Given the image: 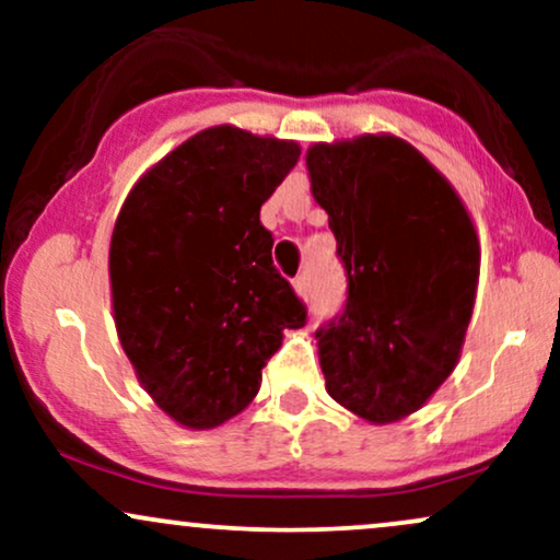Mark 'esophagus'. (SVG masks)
Here are the masks:
<instances>
[{"mask_svg": "<svg viewBox=\"0 0 560 560\" xmlns=\"http://www.w3.org/2000/svg\"><path fill=\"white\" fill-rule=\"evenodd\" d=\"M294 292H298V298H307V279L305 276H298V279L292 281Z\"/></svg>", "mask_w": 560, "mask_h": 560, "instance_id": "34e87169", "label": "esophagus"}]
</instances>
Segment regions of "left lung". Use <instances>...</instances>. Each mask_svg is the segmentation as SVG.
I'll return each mask as SVG.
<instances>
[{"label": "left lung", "mask_w": 560, "mask_h": 560, "mask_svg": "<svg viewBox=\"0 0 560 560\" xmlns=\"http://www.w3.org/2000/svg\"><path fill=\"white\" fill-rule=\"evenodd\" d=\"M347 271L342 316L320 326L326 392L363 421L427 405L460 361L479 284V236L453 184L392 133L305 152Z\"/></svg>", "instance_id": "1"}]
</instances>
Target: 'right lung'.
<instances>
[{
  "label": "right lung",
  "mask_w": 560,
  "mask_h": 560,
  "mask_svg": "<svg viewBox=\"0 0 560 560\" xmlns=\"http://www.w3.org/2000/svg\"><path fill=\"white\" fill-rule=\"evenodd\" d=\"M298 160V141L210 126L144 171L115 218V329L139 384L178 427L240 416L284 329L305 326L260 223Z\"/></svg>",
  "instance_id": "add662e5"
}]
</instances>
